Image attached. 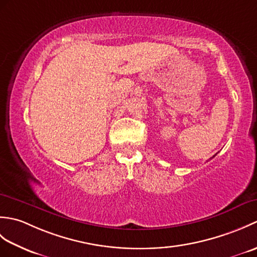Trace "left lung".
I'll use <instances>...</instances> for the list:
<instances>
[{
  "instance_id": "1",
  "label": "left lung",
  "mask_w": 257,
  "mask_h": 257,
  "mask_svg": "<svg viewBox=\"0 0 257 257\" xmlns=\"http://www.w3.org/2000/svg\"><path fill=\"white\" fill-rule=\"evenodd\" d=\"M213 157H214V156H213ZM213 157H212V158H213Z\"/></svg>"
}]
</instances>
